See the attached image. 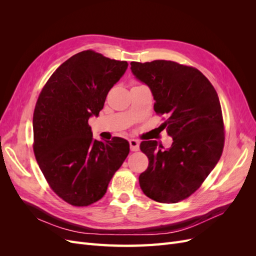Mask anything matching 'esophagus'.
Instances as JSON below:
<instances>
[{"mask_svg":"<svg viewBox=\"0 0 256 256\" xmlns=\"http://www.w3.org/2000/svg\"><path fill=\"white\" fill-rule=\"evenodd\" d=\"M129 144H130V150L132 152H136L140 148V142L138 140H134V138H131L129 140Z\"/></svg>","mask_w":256,"mask_h":256,"instance_id":"34e87169","label":"esophagus"}]
</instances>
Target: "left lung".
<instances>
[{
    "label": "left lung",
    "instance_id": "left-lung-1",
    "mask_svg": "<svg viewBox=\"0 0 256 256\" xmlns=\"http://www.w3.org/2000/svg\"><path fill=\"white\" fill-rule=\"evenodd\" d=\"M136 78L150 88L154 110L166 115L162 124L173 138L170 148L143 141L150 164L138 177L144 194L159 203H177L196 192L222 154L224 125L220 100L196 68L172 60L131 62Z\"/></svg>",
    "mask_w": 256,
    "mask_h": 256
}]
</instances>
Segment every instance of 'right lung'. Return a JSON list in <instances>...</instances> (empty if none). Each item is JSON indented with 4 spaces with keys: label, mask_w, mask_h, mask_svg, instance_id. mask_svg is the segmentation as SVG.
Returning <instances> with one entry per match:
<instances>
[{
    "label": "right lung",
    "mask_w": 256,
    "mask_h": 256,
    "mask_svg": "<svg viewBox=\"0 0 256 256\" xmlns=\"http://www.w3.org/2000/svg\"><path fill=\"white\" fill-rule=\"evenodd\" d=\"M128 63L82 51L64 62L44 86L33 116L34 154L51 189L74 206L97 202L129 154V142L92 138L88 120Z\"/></svg>",
    "instance_id": "1"
}]
</instances>
